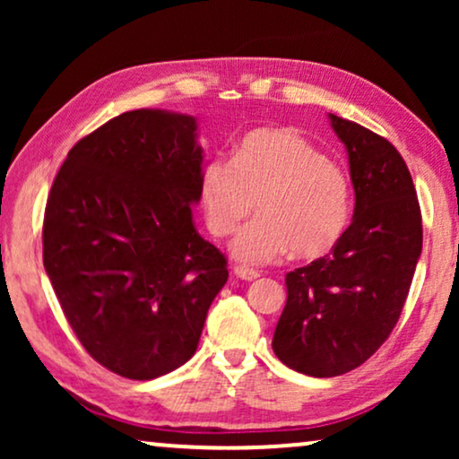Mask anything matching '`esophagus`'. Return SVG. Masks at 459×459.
<instances>
[{"label": "esophagus", "instance_id": "1", "mask_svg": "<svg viewBox=\"0 0 459 459\" xmlns=\"http://www.w3.org/2000/svg\"><path fill=\"white\" fill-rule=\"evenodd\" d=\"M234 273H236V278H240L244 281H253L259 278V272H255V269H248V267H242V265L234 267Z\"/></svg>", "mask_w": 459, "mask_h": 459}]
</instances>
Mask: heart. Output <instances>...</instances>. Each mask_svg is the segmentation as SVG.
<instances>
[{
  "label": "heart",
  "instance_id": "obj_1",
  "mask_svg": "<svg viewBox=\"0 0 459 459\" xmlns=\"http://www.w3.org/2000/svg\"><path fill=\"white\" fill-rule=\"evenodd\" d=\"M200 203L212 236L234 234L255 209L231 255L247 265H267L294 253L328 255L351 219V186L341 167L290 129H255L236 143L231 160L206 162Z\"/></svg>",
  "mask_w": 459,
  "mask_h": 459
}]
</instances>
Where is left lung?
<instances>
[{
	"label": "left lung",
	"mask_w": 459,
	"mask_h": 459,
	"mask_svg": "<svg viewBox=\"0 0 459 459\" xmlns=\"http://www.w3.org/2000/svg\"><path fill=\"white\" fill-rule=\"evenodd\" d=\"M344 143L355 190L353 223L330 255L286 275L273 353L316 378L369 359L403 311L422 255V215L397 148L361 125L328 115Z\"/></svg>",
	"instance_id": "8db88e82"
}]
</instances>
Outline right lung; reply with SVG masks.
<instances>
[{"label":"right lung","instance_id":"add662e5","mask_svg":"<svg viewBox=\"0 0 459 459\" xmlns=\"http://www.w3.org/2000/svg\"><path fill=\"white\" fill-rule=\"evenodd\" d=\"M196 118L140 108L79 140L43 217V267L98 363L152 380L196 353L228 261L194 228Z\"/></svg>","mask_w":459,"mask_h":459}]
</instances>
